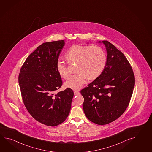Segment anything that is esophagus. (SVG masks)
I'll use <instances>...</instances> for the list:
<instances>
[{"label":"esophagus","instance_id":"1","mask_svg":"<svg viewBox=\"0 0 152 152\" xmlns=\"http://www.w3.org/2000/svg\"><path fill=\"white\" fill-rule=\"evenodd\" d=\"M74 93L75 95H78L80 94V92L78 91H75Z\"/></svg>","mask_w":152,"mask_h":152}]
</instances>
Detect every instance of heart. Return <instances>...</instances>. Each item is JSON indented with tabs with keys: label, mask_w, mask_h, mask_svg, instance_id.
<instances>
[{
	"label": "heart",
	"mask_w": 152,
	"mask_h": 152,
	"mask_svg": "<svg viewBox=\"0 0 152 152\" xmlns=\"http://www.w3.org/2000/svg\"><path fill=\"white\" fill-rule=\"evenodd\" d=\"M65 58L69 64L77 63L76 74L70 76L64 83L65 88L72 90L81 89L87 77L94 80L102 73L107 63L105 51L98 46L74 45L65 53ZM56 68L59 76L68 78V71L64 63L58 61Z\"/></svg>",
	"instance_id": "b5f03b06"
}]
</instances>
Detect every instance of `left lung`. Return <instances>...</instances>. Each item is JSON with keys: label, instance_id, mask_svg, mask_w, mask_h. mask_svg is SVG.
<instances>
[{"label": "left lung", "instance_id": "obj_1", "mask_svg": "<svg viewBox=\"0 0 152 152\" xmlns=\"http://www.w3.org/2000/svg\"><path fill=\"white\" fill-rule=\"evenodd\" d=\"M98 43L105 46V68L81 93L87 118L96 124L104 125L116 120L126 110L133 91L135 78L123 53L108 41Z\"/></svg>", "mask_w": 152, "mask_h": 152}]
</instances>
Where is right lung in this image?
<instances>
[{
    "instance_id": "1",
    "label": "right lung",
    "mask_w": 152,
    "mask_h": 152,
    "mask_svg": "<svg viewBox=\"0 0 152 152\" xmlns=\"http://www.w3.org/2000/svg\"><path fill=\"white\" fill-rule=\"evenodd\" d=\"M64 40L42 44L26 59L18 82L25 107L36 120L48 126L62 124L68 116L74 96L66 89L56 95L62 85L56 64Z\"/></svg>"
}]
</instances>
